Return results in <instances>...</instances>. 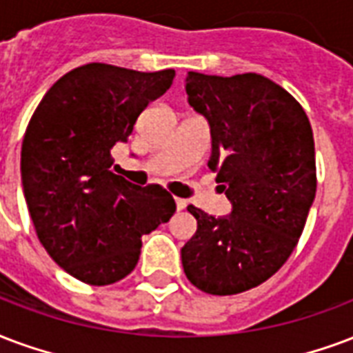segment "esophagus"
<instances>
[{"instance_id": "34e87169", "label": "esophagus", "mask_w": 353, "mask_h": 353, "mask_svg": "<svg viewBox=\"0 0 353 353\" xmlns=\"http://www.w3.org/2000/svg\"><path fill=\"white\" fill-rule=\"evenodd\" d=\"M176 208L177 211H183L185 208H187V200H183V198H176Z\"/></svg>"}]
</instances>
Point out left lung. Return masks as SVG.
I'll use <instances>...</instances> for the list:
<instances>
[{"label": "left lung", "mask_w": 353, "mask_h": 353, "mask_svg": "<svg viewBox=\"0 0 353 353\" xmlns=\"http://www.w3.org/2000/svg\"><path fill=\"white\" fill-rule=\"evenodd\" d=\"M185 91L210 125L208 166L232 211L187 208L198 226L181 263L196 288L232 296L268 281L296 249L316 194L314 138L301 104L256 72H187Z\"/></svg>", "instance_id": "8db88e82"}]
</instances>
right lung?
Wrapping results in <instances>:
<instances>
[{
	"label": "right lung",
	"mask_w": 353,
	"mask_h": 353,
	"mask_svg": "<svg viewBox=\"0 0 353 353\" xmlns=\"http://www.w3.org/2000/svg\"><path fill=\"white\" fill-rule=\"evenodd\" d=\"M176 70L88 63L46 91L22 142V187L39 241L82 283L104 286L137 268L143 234L176 211L159 185L112 172L110 150L127 143L142 110L170 90Z\"/></svg>",
	"instance_id": "obj_1"
}]
</instances>
